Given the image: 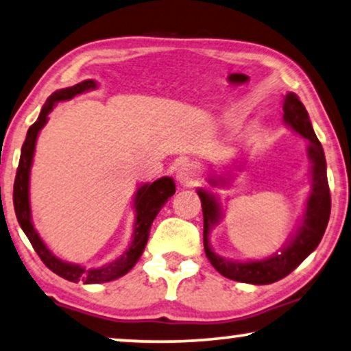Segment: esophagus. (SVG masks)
<instances>
[{"instance_id":"34e87169","label":"esophagus","mask_w":351,"mask_h":351,"mask_svg":"<svg viewBox=\"0 0 351 351\" xmlns=\"http://www.w3.org/2000/svg\"><path fill=\"white\" fill-rule=\"evenodd\" d=\"M176 178L181 186H193L197 181V167L194 163H184L178 168Z\"/></svg>"}]
</instances>
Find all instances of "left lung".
<instances>
[{
	"label": "left lung",
	"mask_w": 351,
	"mask_h": 351,
	"mask_svg": "<svg viewBox=\"0 0 351 351\" xmlns=\"http://www.w3.org/2000/svg\"><path fill=\"white\" fill-rule=\"evenodd\" d=\"M282 119L292 130L308 139V158L311 162V194L308 197L305 217L302 219V226L297 234L289 241V244L281 250V254H274L265 260L239 261L224 260L215 254L208 244L210 230L221 218L219 204L207 191L199 189L197 194L202 202L204 212V249L205 255L213 265V268L223 274L224 278L232 281L247 284H271L291 274L313 250L319 244L328 228L330 215V191L326 173V157L319 139L313 132L310 117L305 106L298 99L295 93H287L282 102ZM210 183L217 184V181L210 180Z\"/></svg>",
	"instance_id": "8db88e82"
}]
</instances>
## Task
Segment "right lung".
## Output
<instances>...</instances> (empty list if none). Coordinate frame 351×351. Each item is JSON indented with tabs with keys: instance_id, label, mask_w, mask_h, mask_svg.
I'll return each instance as SVG.
<instances>
[{
	"instance_id": "1",
	"label": "right lung",
	"mask_w": 351,
	"mask_h": 351,
	"mask_svg": "<svg viewBox=\"0 0 351 351\" xmlns=\"http://www.w3.org/2000/svg\"><path fill=\"white\" fill-rule=\"evenodd\" d=\"M97 83L95 80H85L78 85L64 88L53 93L46 101L43 109L40 112V117L27 132V138L22 144L21 151V160H19L17 173H16V181H14V210H16L17 221L21 224L22 231L25 232V236L29 237L30 244L34 245V249L41 261L58 274V276L67 279L70 282H78L82 281L83 284H101V282H109L114 279L127 274L130 269L136 265L139 256L143 255L144 247L147 244L149 239V231H151V224L154 218L157 217V213L160 212V208L165 205L168 199L175 194V181L168 176L154 181L151 184H144L138 189L136 197H134V208H136V221H134V231H133V241L130 244L128 250L125 252L120 258L112 261L109 265L101 266V268H82L80 265H72L65 263V261L59 260L58 256L53 255L49 252L48 247L43 244V241L40 239L38 232L35 231L34 223H32L30 217V202H29V180H30V168L32 160H34V152H35V144L36 138H38L40 130L45 127L46 121H48V114L53 110L54 104H58L60 101L72 99L73 96L82 95V93L95 90Z\"/></svg>"
}]
</instances>
